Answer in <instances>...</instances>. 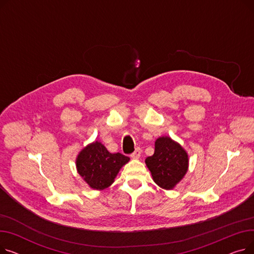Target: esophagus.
Returning a JSON list of instances; mask_svg holds the SVG:
<instances>
[{
    "instance_id": "34e87169",
    "label": "esophagus",
    "mask_w": 254,
    "mask_h": 254,
    "mask_svg": "<svg viewBox=\"0 0 254 254\" xmlns=\"http://www.w3.org/2000/svg\"><path fill=\"white\" fill-rule=\"evenodd\" d=\"M141 152H142L141 149H140V148H137L134 152L131 153L130 156H131V158H134V159H139L140 156H141Z\"/></svg>"
}]
</instances>
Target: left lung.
<instances>
[{"label":"left lung","mask_w":254,"mask_h":254,"mask_svg":"<svg viewBox=\"0 0 254 254\" xmlns=\"http://www.w3.org/2000/svg\"><path fill=\"white\" fill-rule=\"evenodd\" d=\"M145 164L159 188L171 190L188 173L190 158L181 144L169 136H162L155 140L154 153L146 157Z\"/></svg>","instance_id":"8db88e82"}]
</instances>
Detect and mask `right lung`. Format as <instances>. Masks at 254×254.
Masks as SVG:
<instances>
[{
	"instance_id": "obj_1",
	"label": "right lung",
	"mask_w": 254,
	"mask_h": 254,
	"mask_svg": "<svg viewBox=\"0 0 254 254\" xmlns=\"http://www.w3.org/2000/svg\"><path fill=\"white\" fill-rule=\"evenodd\" d=\"M129 157L122 153H111L100 141L87 144L76 156L78 174L91 190H103L114 182L117 174Z\"/></svg>"
}]
</instances>
